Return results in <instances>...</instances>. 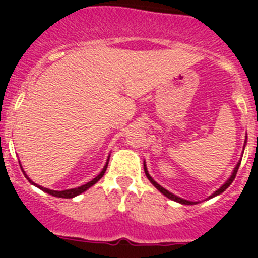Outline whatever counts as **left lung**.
<instances>
[{"label": "left lung", "instance_id": "left-lung-1", "mask_svg": "<svg viewBox=\"0 0 258 258\" xmlns=\"http://www.w3.org/2000/svg\"><path fill=\"white\" fill-rule=\"evenodd\" d=\"M244 143H247V140H245V142H244ZM239 165H240V161H239V163L236 164V166H235V168H234V172H232V174L230 175V178L227 179V181L225 182V183H223L222 186H221V187L218 188L217 191H214V192L212 194L211 197H209V199H211V198L217 197V195H220L221 192H223V191H225V190H226L227 187H229L230 184L232 183V181H234V179H235V175H236V173H238ZM143 166H145V173H146V177H147V178H149V181L151 182V183L154 184L155 187H156L157 190L160 191V192L163 194V195H165V197L168 198V199H170V200H174V202H177V203H181V204H186V206H192V204H197V202H190V200L182 199V198L177 197V195H174V194L169 192V191H168V190H165V188H164V187H161L160 184L157 183V182H155V181H154V178H152L151 175L149 174V172H147V168H146V163H143Z\"/></svg>", "mask_w": 258, "mask_h": 258}]
</instances>
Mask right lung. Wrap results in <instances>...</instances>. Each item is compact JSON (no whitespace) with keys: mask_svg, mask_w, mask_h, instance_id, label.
<instances>
[{"mask_svg":"<svg viewBox=\"0 0 258 258\" xmlns=\"http://www.w3.org/2000/svg\"><path fill=\"white\" fill-rule=\"evenodd\" d=\"M108 160H109V157H108V159H107V163H106V165H104L103 169H102V172L99 173V174H98L94 179H92V181L88 182V183L83 184V186H80V187H76V188H70V190H63V191L50 190V188L42 187V186H38V184H36L35 182H32L31 179H29L28 177H27L26 173H24V172H23V173H24V175H26V178L28 179V181L31 182L32 184H35L36 187L40 188V190H42V191H45V192L50 194V195H52V197H56V198H64V199H71V198H75V197H77V195H80V194H83L84 191L88 190L89 187H92L93 184L97 183V182L99 181V179H101L102 177H103L104 172H106V169H107V165H108Z\"/></svg>","mask_w":258,"mask_h":258,"instance_id":"1","label":"right lung"}]
</instances>
